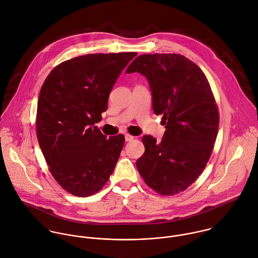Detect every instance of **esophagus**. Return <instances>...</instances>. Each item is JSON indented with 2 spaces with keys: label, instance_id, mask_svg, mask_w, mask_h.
Masks as SVG:
<instances>
[{
  "label": "esophagus",
  "instance_id": "obj_1",
  "mask_svg": "<svg viewBox=\"0 0 258 258\" xmlns=\"http://www.w3.org/2000/svg\"><path fill=\"white\" fill-rule=\"evenodd\" d=\"M124 138H125V142H132V141L135 139L133 136H131V135H128V134H126V135L124 136Z\"/></svg>",
  "mask_w": 258,
  "mask_h": 258
}]
</instances>
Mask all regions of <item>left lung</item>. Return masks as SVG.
<instances>
[{
	"label": "left lung",
	"instance_id": "8db88e82",
	"mask_svg": "<svg viewBox=\"0 0 258 258\" xmlns=\"http://www.w3.org/2000/svg\"><path fill=\"white\" fill-rule=\"evenodd\" d=\"M150 84L153 110L163 115L161 142L143 137L144 155L137 168L154 191L175 195L186 190L205 169L219 127V111L203 71L180 54H144L127 67Z\"/></svg>",
	"mask_w": 258,
	"mask_h": 258
}]
</instances>
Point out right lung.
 <instances>
[{"label": "right lung", "instance_id": "add662e5", "mask_svg": "<svg viewBox=\"0 0 258 258\" xmlns=\"http://www.w3.org/2000/svg\"><path fill=\"white\" fill-rule=\"evenodd\" d=\"M136 52L87 54L64 61L45 79L38 98L36 132L54 179L67 192L88 197L112 174L124 137L102 135L95 123L109 93Z\"/></svg>", "mask_w": 258, "mask_h": 258}]
</instances>
